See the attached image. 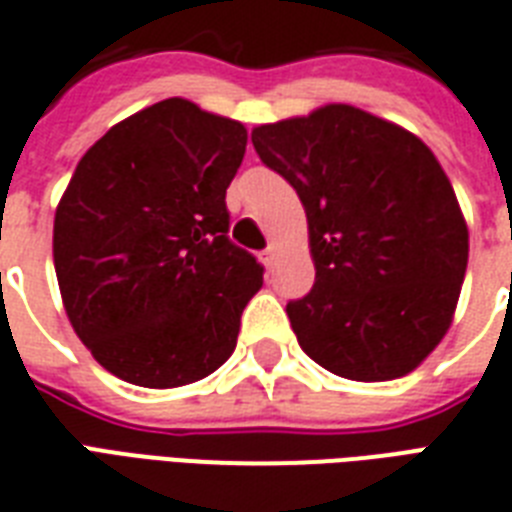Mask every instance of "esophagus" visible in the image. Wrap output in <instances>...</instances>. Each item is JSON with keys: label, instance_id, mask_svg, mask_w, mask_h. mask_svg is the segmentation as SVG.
<instances>
[{"label": "esophagus", "instance_id": "esophagus-1", "mask_svg": "<svg viewBox=\"0 0 512 512\" xmlns=\"http://www.w3.org/2000/svg\"><path fill=\"white\" fill-rule=\"evenodd\" d=\"M261 261H264V267H267V269L275 267V261H277L275 245H269V248H264V251H261Z\"/></svg>", "mask_w": 512, "mask_h": 512}]
</instances>
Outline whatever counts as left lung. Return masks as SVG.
Returning <instances> with one entry per match:
<instances>
[{
	"label": "left lung",
	"mask_w": 512,
	"mask_h": 512,
	"mask_svg": "<svg viewBox=\"0 0 512 512\" xmlns=\"http://www.w3.org/2000/svg\"><path fill=\"white\" fill-rule=\"evenodd\" d=\"M261 163L304 203L314 285L288 301L301 349L349 380H394L444 338L468 227L436 155L351 105L253 129Z\"/></svg>",
	"instance_id": "obj_1"
}]
</instances>
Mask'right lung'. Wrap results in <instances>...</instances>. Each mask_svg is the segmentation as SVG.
Returning <instances> with one entry per match:
<instances>
[{"instance_id": "add662e5", "label": "right lung", "mask_w": 512, "mask_h": 512, "mask_svg": "<svg viewBox=\"0 0 512 512\" xmlns=\"http://www.w3.org/2000/svg\"><path fill=\"white\" fill-rule=\"evenodd\" d=\"M243 124L171 97L94 142L55 214L65 312L116 378L174 388L230 359L264 267L230 240Z\"/></svg>"}]
</instances>
